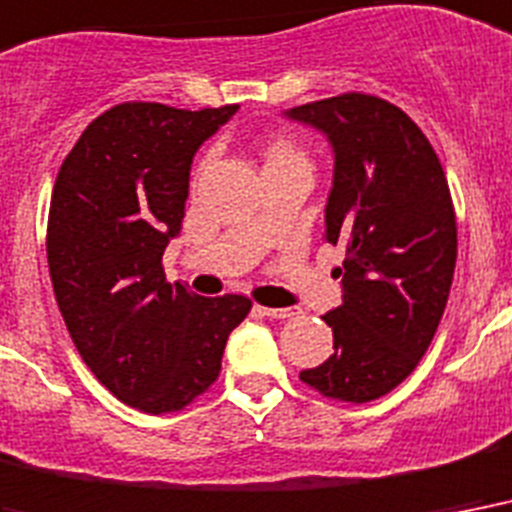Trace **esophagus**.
Here are the masks:
<instances>
[{"mask_svg": "<svg viewBox=\"0 0 512 512\" xmlns=\"http://www.w3.org/2000/svg\"><path fill=\"white\" fill-rule=\"evenodd\" d=\"M261 315H267V318H275V320H288V318H296L299 310H291V307H285V310H277V307H259Z\"/></svg>", "mask_w": 512, "mask_h": 512, "instance_id": "1", "label": "esophagus"}]
</instances>
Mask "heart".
Returning <instances> with one entry per match:
<instances>
[{
	"label": "heart",
	"instance_id": "b5f03b06",
	"mask_svg": "<svg viewBox=\"0 0 512 512\" xmlns=\"http://www.w3.org/2000/svg\"><path fill=\"white\" fill-rule=\"evenodd\" d=\"M285 154H296V152H293L291 146L277 144V146H272V152H269V160H277V157H285Z\"/></svg>",
	"mask_w": 512,
	"mask_h": 512
}]
</instances>
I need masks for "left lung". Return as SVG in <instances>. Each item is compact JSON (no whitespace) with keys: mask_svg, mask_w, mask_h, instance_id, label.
<instances>
[{"mask_svg":"<svg viewBox=\"0 0 512 512\" xmlns=\"http://www.w3.org/2000/svg\"><path fill=\"white\" fill-rule=\"evenodd\" d=\"M326 133L334 186L326 240L344 245L334 355L299 379L344 403L395 390L433 342L457 264V216L438 154L403 109L342 93L285 112Z\"/></svg>","mask_w":512,"mask_h":512,"instance_id":"obj_1","label":"left lung"}]
</instances>
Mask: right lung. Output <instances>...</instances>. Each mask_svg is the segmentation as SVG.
<instances>
[{
	"instance_id": "add662e5",
	"label": "right lung",
	"mask_w": 512,
	"mask_h": 512,
	"mask_svg": "<svg viewBox=\"0 0 512 512\" xmlns=\"http://www.w3.org/2000/svg\"><path fill=\"white\" fill-rule=\"evenodd\" d=\"M237 104L186 112L128 101L95 117L63 160L47 264L71 342L122 403L170 414L208 390L251 299L170 285L162 253L181 232L192 157Z\"/></svg>"
}]
</instances>
